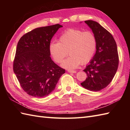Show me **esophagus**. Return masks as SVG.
Masks as SVG:
<instances>
[{"instance_id": "obj_1", "label": "esophagus", "mask_w": 130, "mask_h": 130, "mask_svg": "<svg viewBox=\"0 0 130 130\" xmlns=\"http://www.w3.org/2000/svg\"><path fill=\"white\" fill-rule=\"evenodd\" d=\"M68 71L69 73H76V71L75 70H68Z\"/></svg>"}]
</instances>
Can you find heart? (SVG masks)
<instances>
[{"mask_svg": "<svg viewBox=\"0 0 130 130\" xmlns=\"http://www.w3.org/2000/svg\"><path fill=\"white\" fill-rule=\"evenodd\" d=\"M97 41L91 31L69 29L60 36L59 42H52L49 51L57 63L62 62L68 53L70 56L63 61L62 66L67 69H75L80 64H85L94 55Z\"/></svg>", "mask_w": 130, "mask_h": 130, "instance_id": "obj_1", "label": "heart"}]
</instances>
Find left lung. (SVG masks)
Returning a JSON list of instances; mask_svg holds the SVG:
<instances>
[{
  "mask_svg": "<svg viewBox=\"0 0 130 130\" xmlns=\"http://www.w3.org/2000/svg\"><path fill=\"white\" fill-rule=\"evenodd\" d=\"M85 23L92 29L97 41L96 52L89 64L83 70L87 78L81 85L91 91H99L107 87L117 72L119 57L113 37L96 22Z\"/></svg>",
  "mask_w": 130,
  "mask_h": 130,
  "instance_id": "left-lung-1",
  "label": "left lung"
}]
</instances>
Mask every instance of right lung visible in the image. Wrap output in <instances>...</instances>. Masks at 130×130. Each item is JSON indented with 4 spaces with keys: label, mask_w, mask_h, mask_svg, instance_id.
Here are the masks:
<instances>
[{
    "label": "right lung",
    "mask_w": 130,
    "mask_h": 130,
    "mask_svg": "<svg viewBox=\"0 0 130 130\" xmlns=\"http://www.w3.org/2000/svg\"><path fill=\"white\" fill-rule=\"evenodd\" d=\"M59 24L39 27L19 39L13 71L22 88L29 95L44 97L53 91L65 70L52 60L49 45Z\"/></svg>",
    "instance_id": "obj_1"
}]
</instances>
